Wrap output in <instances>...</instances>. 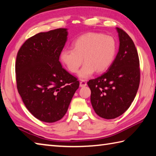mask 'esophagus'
<instances>
[{
    "mask_svg": "<svg viewBox=\"0 0 156 156\" xmlns=\"http://www.w3.org/2000/svg\"><path fill=\"white\" fill-rule=\"evenodd\" d=\"M86 86H87V83L85 81L81 80L80 82V87H86Z\"/></svg>",
    "mask_w": 156,
    "mask_h": 156,
    "instance_id": "esophagus-1",
    "label": "esophagus"
}]
</instances>
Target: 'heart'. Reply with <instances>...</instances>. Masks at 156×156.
<instances>
[{
  "mask_svg": "<svg viewBox=\"0 0 156 156\" xmlns=\"http://www.w3.org/2000/svg\"><path fill=\"white\" fill-rule=\"evenodd\" d=\"M73 49L64 48L60 53V59L70 72L78 73L80 79H87L95 72H103L114 60L117 44L114 38L97 33L82 35L73 44Z\"/></svg>",
  "mask_w": 156,
  "mask_h": 156,
  "instance_id": "1",
  "label": "heart"
}]
</instances>
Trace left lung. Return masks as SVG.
Masks as SVG:
<instances>
[{"instance_id": "1", "label": "left lung", "mask_w": 156, "mask_h": 156, "mask_svg": "<svg viewBox=\"0 0 156 156\" xmlns=\"http://www.w3.org/2000/svg\"><path fill=\"white\" fill-rule=\"evenodd\" d=\"M119 39L117 56L106 72L87 83L93 110L100 117L112 119L129 108L140 83L139 58L132 39L116 28Z\"/></svg>"}]
</instances>
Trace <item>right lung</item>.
Listing matches in <instances>:
<instances>
[{
  "label": "right lung",
  "mask_w": 156,
  "mask_h": 156,
  "mask_svg": "<svg viewBox=\"0 0 156 156\" xmlns=\"http://www.w3.org/2000/svg\"><path fill=\"white\" fill-rule=\"evenodd\" d=\"M67 35V29L39 33L28 39L17 55L18 93L29 111L44 122L61 119L79 87L77 78L59 61Z\"/></svg>",
  "instance_id": "add662e5"
}]
</instances>
